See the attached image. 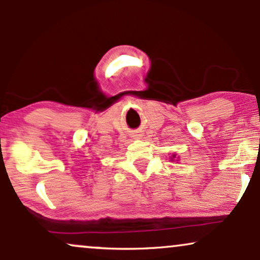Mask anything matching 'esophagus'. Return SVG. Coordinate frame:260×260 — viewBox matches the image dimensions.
Instances as JSON below:
<instances>
[{
    "instance_id": "esophagus-1",
    "label": "esophagus",
    "mask_w": 260,
    "mask_h": 260,
    "mask_svg": "<svg viewBox=\"0 0 260 260\" xmlns=\"http://www.w3.org/2000/svg\"><path fill=\"white\" fill-rule=\"evenodd\" d=\"M141 135H134V138H140Z\"/></svg>"
}]
</instances>
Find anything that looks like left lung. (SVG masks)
Wrapping results in <instances>:
<instances>
[{
  "instance_id": "obj_1",
  "label": "left lung",
  "mask_w": 260,
  "mask_h": 260,
  "mask_svg": "<svg viewBox=\"0 0 260 260\" xmlns=\"http://www.w3.org/2000/svg\"><path fill=\"white\" fill-rule=\"evenodd\" d=\"M175 158H176V155L175 154H173L172 156H170V161H175ZM177 158H179V157H177ZM176 161H179V159H176Z\"/></svg>"
}]
</instances>
